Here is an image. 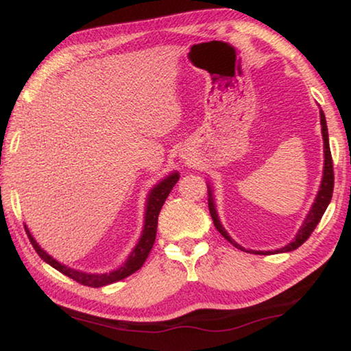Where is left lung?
Instances as JSON below:
<instances>
[{
	"mask_svg": "<svg viewBox=\"0 0 351 351\" xmlns=\"http://www.w3.org/2000/svg\"><path fill=\"white\" fill-rule=\"evenodd\" d=\"M320 123H322V136H323V154H325V166H323V177H322V183H320V190H319V193H317L315 201H314V204H312L309 213L306 215V218L303 221V224H301L300 230L296 232L295 239L290 241L289 245H285L284 247H281V250H276V251H252L258 256H268V254H274V252H289V251L296 250V247H300L307 239H309V235L314 232L317 224L320 223V219L323 217V213H325L326 207L330 206L331 197H332V188H334V172H332L330 139H328L326 119H325V114H323L322 110H320ZM207 188H208V210H210V215H212L215 228L218 229L219 234L223 235L224 239L229 241V243H232L235 247H239V250H241V251H245L243 246H240L235 240H232V237L228 234V232H226L223 224H221V221L218 218L217 206H215L213 190L210 185H207ZM246 252H250V251H246Z\"/></svg>",
	"mask_w": 351,
	"mask_h": 351,
	"instance_id": "left-lung-1",
	"label": "left lung"
}]
</instances>
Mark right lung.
<instances>
[{"mask_svg":"<svg viewBox=\"0 0 351 351\" xmlns=\"http://www.w3.org/2000/svg\"><path fill=\"white\" fill-rule=\"evenodd\" d=\"M179 172H171L168 177H165L163 180H160L157 185H155L152 190L147 194V201H145V213H144V226L141 237H139L136 246L133 247L130 256L127 257V261L122 263V265L117 269H112L110 273H86L80 271V269H73L64 263L58 262L56 258H53L48 252H45L39 243L34 240V237L31 235V232L25 226L26 234L29 237V241L32 247H34L37 254L40 256L42 261H45L48 265H51L58 271H61L66 276L72 278L73 281H77L83 285H88V287H104V285L122 281L127 276H130L134 271H138L139 268L143 267V263L147 258L150 250L155 243V235H157V226H158V215L160 210L163 207L166 197L169 196L172 186L176 185L177 180H179Z\"/></svg>","mask_w":351,"mask_h":351,"instance_id":"obj_1","label":"right lung"}]
</instances>
